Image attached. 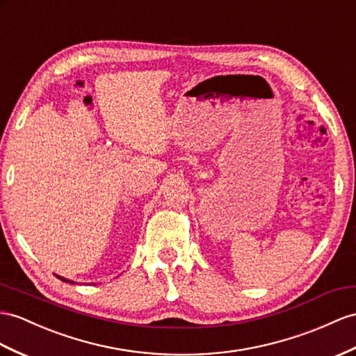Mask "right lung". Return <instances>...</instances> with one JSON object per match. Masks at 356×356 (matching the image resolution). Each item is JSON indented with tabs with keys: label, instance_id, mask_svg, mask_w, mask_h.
Segmentation results:
<instances>
[{
	"label": "right lung",
	"instance_id": "right-lung-1",
	"mask_svg": "<svg viewBox=\"0 0 356 356\" xmlns=\"http://www.w3.org/2000/svg\"><path fill=\"white\" fill-rule=\"evenodd\" d=\"M57 278H58V280H61L63 282H70V284H74V281H70V280H66V278H63V277H60V275H57Z\"/></svg>",
	"mask_w": 356,
	"mask_h": 356
}]
</instances>
